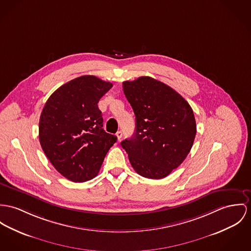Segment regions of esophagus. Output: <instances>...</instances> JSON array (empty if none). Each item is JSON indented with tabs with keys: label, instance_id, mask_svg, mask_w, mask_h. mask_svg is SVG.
I'll use <instances>...</instances> for the list:
<instances>
[{
	"label": "esophagus",
	"instance_id": "esophagus-1",
	"mask_svg": "<svg viewBox=\"0 0 251 251\" xmlns=\"http://www.w3.org/2000/svg\"><path fill=\"white\" fill-rule=\"evenodd\" d=\"M116 136H117V139H118V140H120V138L122 137V135H123V134H122V132H121V131H118V132L116 133Z\"/></svg>",
	"mask_w": 251,
	"mask_h": 251
}]
</instances>
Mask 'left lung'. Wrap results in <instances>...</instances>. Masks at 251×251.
Listing matches in <instances>:
<instances>
[{
    "mask_svg": "<svg viewBox=\"0 0 251 251\" xmlns=\"http://www.w3.org/2000/svg\"><path fill=\"white\" fill-rule=\"evenodd\" d=\"M135 116V133L121 142L135 172L160 179L189 154L197 132L193 110L171 87L149 76L122 84Z\"/></svg>",
    "mask_w": 251,
    "mask_h": 251,
    "instance_id": "obj_1",
    "label": "left lung"
}]
</instances>
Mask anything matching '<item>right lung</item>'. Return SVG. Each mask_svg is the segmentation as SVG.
Segmentation results:
<instances>
[{
  "instance_id": "add662e5",
  "label": "right lung",
  "mask_w": 251,
  "mask_h": 251,
  "mask_svg": "<svg viewBox=\"0 0 251 251\" xmlns=\"http://www.w3.org/2000/svg\"><path fill=\"white\" fill-rule=\"evenodd\" d=\"M113 84L83 75L64 84L46 102L39 121L44 153L59 173L75 182L97 176L117 140L103 129L97 103Z\"/></svg>"
}]
</instances>
